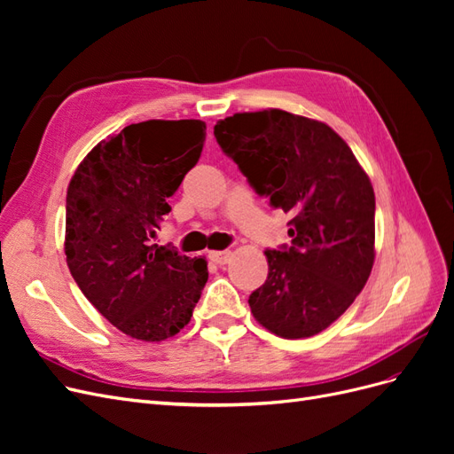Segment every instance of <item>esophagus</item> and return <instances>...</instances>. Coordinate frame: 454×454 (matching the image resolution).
Returning a JSON list of instances; mask_svg holds the SVG:
<instances>
[{
	"label": "esophagus",
	"mask_w": 454,
	"mask_h": 454,
	"mask_svg": "<svg viewBox=\"0 0 454 454\" xmlns=\"http://www.w3.org/2000/svg\"><path fill=\"white\" fill-rule=\"evenodd\" d=\"M215 265H225V263H229V259H231V252L229 250H223V252H210V255H208Z\"/></svg>",
	"instance_id": "obj_1"
}]
</instances>
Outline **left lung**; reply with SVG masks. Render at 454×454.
Masks as SVG:
<instances>
[{
  "instance_id": "1",
  "label": "left lung",
  "mask_w": 454,
  "mask_h": 454,
  "mask_svg": "<svg viewBox=\"0 0 454 454\" xmlns=\"http://www.w3.org/2000/svg\"><path fill=\"white\" fill-rule=\"evenodd\" d=\"M214 136L259 197L290 214V246L267 250L269 277L250 295L274 335L320 333L345 312L375 261V193L360 162L325 122L263 109L217 121Z\"/></svg>"
}]
</instances>
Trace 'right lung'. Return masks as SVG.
I'll use <instances>...</instances> for the list:
<instances>
[{
  "label": "right lung",
  "mask_w": 454,
  "mask_h": 454,
  "mask_svg": "<svg viewBox=\"0 0 454 454\" xmlns=\"http://www.w3.org/2000/svg\"><path fill=\"white\" fill-rule=\"evenodd\" d=\"M204 140L197 119L129 125L90 151L67 187V267L104 318L134 339L180 333L208 280L206 259L155 244Z\"/></svg>",
  "instance_id": "obj_1"
}]
</instances>
